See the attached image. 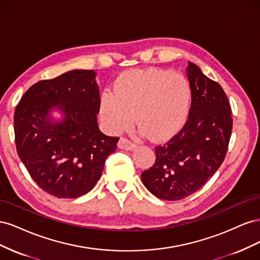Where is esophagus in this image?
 I'll list each match as a JSON object with an SVG mask.
<instances>
[{
    "label": "esophagus",
    "mask_w": 260,
    "mask_h": 260,
    "mask_svg": "<svg viewBox=\"0 0 260 260\" xmlns=\"http://www.w3.org/2000/svg\"><path fill=\"white\" fill-rule=\"evenodd\" d=\"M118 147L121 149H125V151H132V149L136 147V144L131 142L128 139L120 138V140L118 141Z\"/></svg>",
    "instance_id": "1"
}]
</instances>
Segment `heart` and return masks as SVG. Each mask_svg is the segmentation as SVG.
I'll use <instances>...</instances> for the list:
<instances>
[{"label": "heart", "instance_id": "1", "mask_svg": "<svg viewBox=\"0 0 260 260\" xmlns=\"http://www.w3.org/2000/svg\"><path fill=\"white\" fill-rule=\"evenodd\" d=\"M192 103L186 78L157 68L132 69L117 77L114 91L101 94L99 117L111 133L128 129L135 119L142 135L164 141L182 128Z\"/></svg>", "mask_w": 260, "mask_h": 260}]
</instances>
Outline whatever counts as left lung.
<instances>
[{"mask_svg":"<svg viewBox=\"0 0 260 260\" xmlns=\"http://www.w3.org/2000/svg\"><path fill=\"white\" fill-rule=\"evenodd\" d=\"M186 75L192 88L187 121L176 137L156 146L154 166L141 175L147 190L165 201L199 191L221 166L231 138V107L223 89L191 61Z\"/></svg>","mask_w":260,"mask_h":260,"instance_id":"8db88e82","label":"left lung"}]
</instances>
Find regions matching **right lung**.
<instances>
[{
	"instance_id": "add662e5",
	"label": "right lung",
	"mask_w": 260,
	"mask_h": 260,
	"mask_svg": "<svg viewBox=\"0 0 260 260\" xmlns=\"http://www.w3.org/2000/svg\"><path fill=\"white\" fill-rule=\"evenodd\" d=\"M94 70H72L39 81L15 109V143L29 175L58 199L90 192L102 176L119 138L98 125L100 90ZM61 113L59 121L51 112Z\"/></svg>"
}]
</instances>
